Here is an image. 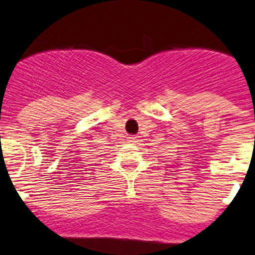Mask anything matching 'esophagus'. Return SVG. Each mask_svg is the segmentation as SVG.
I'll return each mask as SVG.
<instances>
[{
  "label": "esophagus",
  "mask_w": 255,
  "mask_h": 255,
  "mask_svg": "<svg viewBox=\"0 0 255 255\" xmlns=\"http://www.w3.org/2000/svg\"><path fill=\"white\" fill-rule=\"evenodd\" d=\"M129 138H130V141H131V142H135V141H134V138H135V137H129Z\"/></svg>",
  "instance_id": "34e87169"
}]
</instances>
